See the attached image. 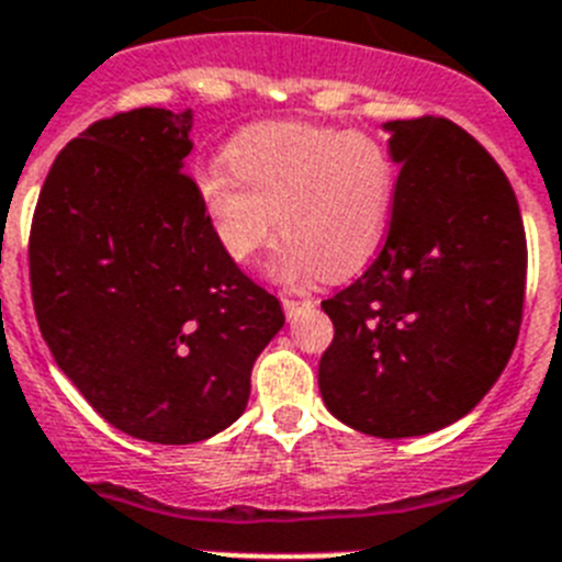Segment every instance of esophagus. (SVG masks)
Segmentation results:
<instances>
[{"label": "esophagus", "instance_id": "1", "mask_svg": "<svg viewBox=\"0 0 562 562\" xmlns=\"http://www.w3.org/2000/svg\"><path fill=\"white\" fill-rule=\"evenodd\" d=\"M281 304H284L286 317H292V315H295L297 310H301V306L310 304V297H301V295H284V297H281Z\"/></svg>", "mask_w": 562, "mask_h": 562}]
</instances>
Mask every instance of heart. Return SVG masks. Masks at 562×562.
Here are the masks:
<instances>
[{
    "label": "heart",
    "instance_id": "obj_1",
    "mask_svg": "<svg viewBox=\"0 0 562 562\" xmlns=\"http://www.w3.org/2000/svg\"><path fill=\"white\" fill-rule=\"evenodd\" d=\"M394 160L369 132L315 123H267L227 146V168L196 177V202L236 265H250L278 227L281 281L346 278L360 270L389 225Z\"/></svg>",
    "mask_w": 562,
    "mask_h": 562
}]
</instances>
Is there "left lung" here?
<instances>
[{
  "label": "left lung",
  "instance_id": "obj_1",
  "mask_svg": "<svg viewBox=\"0 0 562 562\" xmlns=\"http://www.w3.org/2000/svg\"><path fill=\"white\" fill-rule=\"evenodd\" d=\"M400 166L385 245L324 301L317 366L331 416L380 439L448 428L506 369L524 317L526 233L515 191L445 117L385 123Z\"/></svg>",
  "mask_w": 562,
  "mask_h": 562
}]
</instances>
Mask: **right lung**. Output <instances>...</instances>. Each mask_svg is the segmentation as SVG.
<instances>
[{
	"instance_id": "add662e5",
	"label": "right lung",
	"mask_w": 562,
	"mask_h": 562,
	"mask_svg": "<svg viewBox=\"0 0 562 562\" xmlns=\"http://www.w3.org/2000/svg\"><path fill=\"white\" fill-rule=\"evenodd\" d=\"M193 114L132 109L92 123L49 168L30 227L44 342L123 434L191 445L245 414L278 297L222 250L182 173Z\"/></svg>"
}]
</instances>
